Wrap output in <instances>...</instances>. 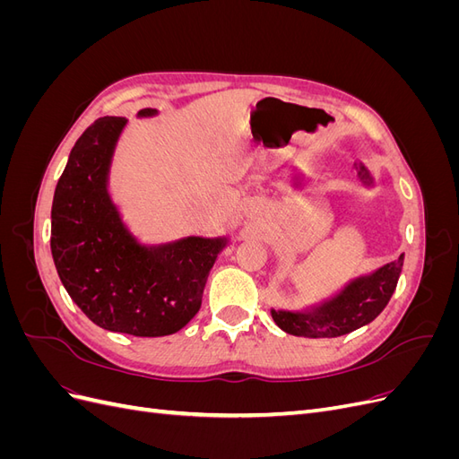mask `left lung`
Here are the masks:
<instances>
[{"instance_id": "left-lung-1", "label": "left lung", "mask_w": 459, "mask_h": 459, "mask_svg": "<svg viewBox=\"0 0 459 459\" xmlns=\"http://www.w3.org/2000/svg\"><path fill=\"white\" fill-rule=\"evenodd\" d=\"M356 169L359 179L369 186L373 179L366 166L359 162ZM402 266H404V255H400L394 262L385 264L383 268L369 275L356 277L339 295L317 304L312 310H272L273 322L289 335L297 337L331 339L346 335L358 327L368 325L383 312L394 293Z\"/></svg>"}]
</instances>
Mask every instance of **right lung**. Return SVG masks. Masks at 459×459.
I'll return each mask as SVG.
<instances>
[{"label": "right lung", "mask_w": 459, "mask_h": 459, "mask_svg": "<svg viewBox=\"0 0 459 459\" xmlns=\"http://www.w3.org/2000/svg\"><path fill=\"white\" fill-rule=\"evenodd\" d=\"M152 115L155 108L137 113ZM126 122L103 117L74 143L53 195L51 255L66 293L95 325L134 337H164L199 312L208 272L228 239L137 243L107 189Z\"/></svg>", "instance_id": "1"}]
</instances>
